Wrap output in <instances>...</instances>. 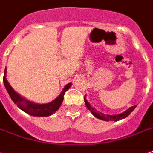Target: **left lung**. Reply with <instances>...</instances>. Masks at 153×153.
Returning <instances> with one entry per match:
<instances>
[{
    "label": "left lung",
    "instance_id": "1",
    "mask_svg": "<svg viewBox=\"0 0 153 153\" xmlns=\"http://www.w3.org/2000/svg\"><path fill=\"white\" fill-rule=\"evenodd\" d=\"M84 100H85V106H86L87 109L91 112L92 114L96 117V118H97V119L105 120V121H119V120H120L125 119V118H126L127 116H128V115L130 114L131 112H133V110L137 107V105L131 106L129 109H128L127 110H125L123 113L110 115V114H105L101 113V112H100V111H97V110H96L94 107H92L91 105L87 101V100H86L85 97H84Z\"/></svg>",
    "mask_w": 153,
    "mask_h": 153
}]
</instances>
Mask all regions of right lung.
Wrapping results in <instances>:
<instances>
[{"instance_id":"add662e5","label":"right lung","mask_w":153,"mask_h":153,"mask_svg":"<svg viewBox=\"0 0 153 153\" xmlns=\"http://www.w3.org/2000/svg\"><path fill=\"white\" fill-rule=\"evenodd\" d=\"M6 71H6V68H5L4 76H3V82H4L5 87L8 92L9 96H10L13 102L15 103L19 109L32 116L47 117L55 113L57 109H59V107L61 106L62 103L63 101V96H64L65 92L71 86V83L67 84L60 93V95L53 101L47 103V104H37V103L32 102V101L24 98L11 87V85H10L9 82L5 77Z\"/></svg>"}]
</instances>
